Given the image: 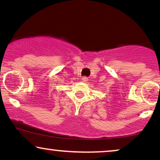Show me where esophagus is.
Here are the masks:
<instances>
[{"label": "esophagus", "instance_id": "esophagus-1", "mask_svg": "<svg viewBox=\"0 0 160 160\" xmlns=\"http://www.w3.org/2000/svg\"><path fill=\"white\" fill-rule=\"evenodd\" d=\"M82 81H83V82H86V81H87V80H88V78H86V77H82Z\"/></svg>", "mask_w": 160, "mask_h": 160}]
</instances>
